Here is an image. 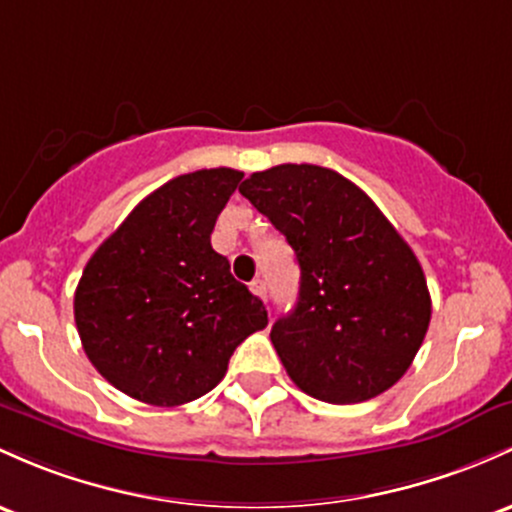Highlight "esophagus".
Returning a JSON list of instances; mask_svg holds the SVG:
<instances>
[{
  "label": "esophagus",
  "instance_id": "34e87169",
  "mask_svg": "<svg viewBox=\"0 0 512 512\" xmlns=\"http://www.w3.org/2000/svg\"><path fill=\"white\" fill-rule=\"evenodd\" d=\"M250 291L255 296H260V299H265V296H267V286H265V282H262V279H252Z\"/></svg>",
  "mask_w": 512,
  "mask_h": 512
}]
</instances>
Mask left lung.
<instances>
[{"mask_svg": "<svg viewBox=\"0 0 512 512\" xmlns=\"http://www.w3.org/2000/svg\"><path fill=\"white\" fill-rule=\"evenodd\" d=\"M240 194L284 235L301 267L294 311L272 325L286 374L325 403L391 389L430 325L423 267L357 184L318 165L252 172Z\"/></svg>", "mask_w": 512, "mask_h": 512, "instance_id": "1", "label": "left lung"}]
</instances>
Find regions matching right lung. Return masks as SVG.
Masks as SVG:
<instances>
[{
  "instance_id": "1",
  "label": "right lung",
  "mask_w": 512,
  "mask_h": 512,
  "mask_svg": "<svg viewBox=\"0 0 512 512\" xmlns=\"http://www.w3.org/2000/svg\"><path fill=\"white\" fill-rule=\"evenodd\" d=\"M243 172L179 174L145 196L84 267L75 323L89 362L150 406H182L226 376L267 311L211 247Z\"/></svg>"
}]
</instances>
